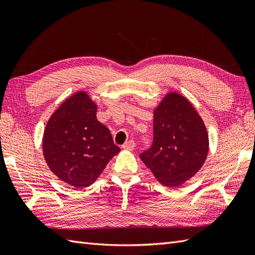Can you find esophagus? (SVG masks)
Wrapping results in <instances>:
<instances>
[{"label":"esophagus","instance_id":"34e87169","mask_svg":"<svg viewBox=\"0 0 255 255\" xmlns=\"http://www.w3.org/2000/svg\"><path fill=\"white\" fill-rule=\"evenodd\" d=\"M135 145H136V143L134 140H128L122 145V148L125 150H128V151H133L135 149Z\"/></svg>","mask_w":255,"mask_h":255}]
</instances>
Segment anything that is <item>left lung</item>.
Wrapping results in <instances>:
<instances>
[{
    "label": "left lung",
    "instance_id": "obj_1",
    "mask_svg": "<svg viewBox=\"0 0 255 255\" xmlns=\"http://www.w3.org/2000/svg\"><path fill=\"white\" fill-rule=\"evenodd\" d=\"M153 115V143L140 158L159 183L180 186L204 164L207 129L195 107L176 92L167 94Z\"/></svg>",
    "mask_w": 255,
    "mask_h": 255
}]
</instances>
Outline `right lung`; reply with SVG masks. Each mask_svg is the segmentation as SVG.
Wrapping results in <instances>:
<instances>
[{
	"label": "right lung",
	"instance_id": "1",
	"mask_svg": "<svg viewBox=\"0 0 255 255\" xmlns=\"http://www.w3.org/2000/svg\"><path fill=\"white\" fill-rule=\"evenodd\" d=\"M96 114L97 104L82 90L65 100L44 129L42 151L49 168L76 188L94 183L120 152Z\"/></svg>",
	"mask_w": 255,
	"mask_h": 255
}]
</instances>
